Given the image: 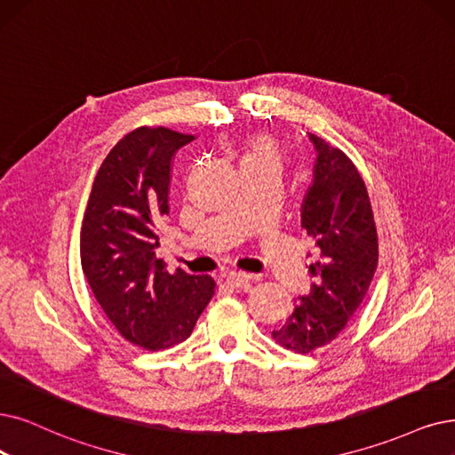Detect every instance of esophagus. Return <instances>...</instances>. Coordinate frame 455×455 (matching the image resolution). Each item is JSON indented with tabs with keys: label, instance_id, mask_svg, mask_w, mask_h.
Segmentation results:
<instances>
[{
	"label": "esophagus",
	"instance_id": "1",
	"mask_svg": "<svg viewBox=\"0 0 455 455\" xmlns=\"http://www.w3.org/2000/svg\"><path fill=\"white\" fill-rule=\"evenodd\" d=\"M224 278H226V283L233 289H241V287L248 285L251 280V276L246 275V272H229V275H226Z\"/></svg>",
	"mask_w": 455,
	"mask_h": 455
}]
</instances>
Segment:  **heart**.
<instances>
[{"label": "heart", "mask_w": 455, "mask_h": 455, "mask_svg": "<svg viewBox=\"0 0 455 455\" xmlns=\"http://www.w3.org/2000/svg\"><path fill=\"white\" fill-rule=\"evenodd\" d=\"M283 166V155L278 143L270 136H248L241 145V170H272L280 172Z\"/></svg>", "instance_id": "1"}]
</instances>
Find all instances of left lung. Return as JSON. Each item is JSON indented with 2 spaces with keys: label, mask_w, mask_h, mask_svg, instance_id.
I'll use <instances>...</instances> for the list:
<instances>
[{
  "label": "left lung",
  "mask_w": 455,
  "mask_h": 455,
  "mask_svg": "<svg viewBox=\"0 0 455 455\" xmlns=\"http://www.w3.org/2000/svg\"><path fill=\"white\" fill-rule=\"evenodd\" d=\"M315 149L314 179L307 187L300 224L317 246L307 270L314 283L295 299L293 312L272 331L282 347L310 353L331 343L368 295L379 244L364 180L353 162L334 145L310 134Z\"/></svg>",
  "instance_id": "8db88e82"
}]
</instances>
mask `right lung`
Returning a JSON list of instances; mask_svg holds the SVG:
<instances>
[{
    "mask_svg": "<svg viewBox=\"0 0 455 455\" xmlns=\"http://www.w3.org/2000/svg\"><path fill=\"white\" fill-rule=\"evenodd\" d=\"M194 136L164 129L126 134L93 180L80 235L87 283L106 317L134 345L160 351L187 339L214 295V280L156 258L170 214L172 160Z\"/></svg>",
    "mask_w": 455,
    "mask_h": 455,
    "instance_id": "right-lung-1",
    "label": "right lung"
}]
</instances>
